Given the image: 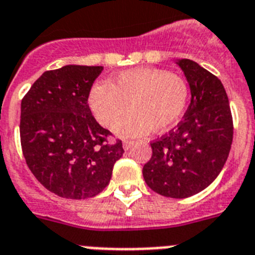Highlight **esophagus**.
I'll return each mask as SVG.
<instances>
[{"label":"esophagus","instance_id":"obj_1","mask_svg":"<svg viewBox=\"0 0 255 255\" xmlns=\"http://www.w3.org/2000/svg\"><path fill=\"white\" fill-rule=\"evenodd\" d=\"M133 143H134V141H132V140H125L123 141V149L129 150L130 146L133 145Z\"/></svg>","mask_w":255,"mask_h":255}]
</instances>
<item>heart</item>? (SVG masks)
<instances>
[{"instance_id":"heart-1","label":"heart","mask_w":255,"mask_h":255,"mask_svg":"<svg viewBox=\"0 0 255 255\" xmlns=\"http://www.w3.org/2000/svg\"><path fill=\"white\" fill-rule=\"evenodd\" d=\"M189 100V86L178 74L156 68L122 72L112 83L100 82L88 96L90 108L101 126L112 127L126 110L115 132L119 136H141L151 129H168L182 117Z\"/></svg>"}]
</instances>
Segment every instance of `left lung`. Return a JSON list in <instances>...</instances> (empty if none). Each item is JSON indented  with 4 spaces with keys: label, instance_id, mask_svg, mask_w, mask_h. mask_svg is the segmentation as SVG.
<instances>
[{
    "label": "left lung",
    "instance_id": "1",
    "mask_svg": "<svg viewBox=\"0 0 255 255\" xmlns=\"http://www.w3.org/2000/svg\"><path fill=\"white\" fill-rule=\"evenodd\" d=\"M189 82L191 103L174 129L151 142L143 180L152 191L183 199L207 189L229 158L234 136L222 82L189 59L177 61Z\"/></svg>",
    "mask_w": 255,
    "mask_h": 255
}]
</instances>
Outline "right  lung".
I'll list each match as a JSON object with an SVG mask.
<instances>
[{"instance_id": "add662e5", "label": "right lung", "mask_w": 255, "mask_h": 255, "mask_svg": "<svg viewBox=\"0 0 255 255\" xmlns=\"http://www.w3.org/2000/svg\"><path fill=\"white\" fill-rule=\"evenodd\" d=\"M103 66L65 65L47 70L21 100L20 141L30 172L48 191L65 199L100 194L125 152L110 145L88 106Z\"/></svg>"}]
</instances>
